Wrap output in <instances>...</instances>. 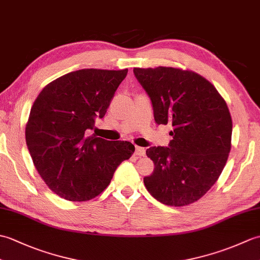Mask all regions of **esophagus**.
Masks as SVG:
<instances>
[{
    "label": "esophagus",
    "mask_w": 260,
    "mask_h": 260,
    "mask_svg": "<svg viewBox=\"0 0 260 260\" xmlns=\"http://www.w3.org/2000/svg\"><path fill=\"white\" fill-rule=\"evenodd\" d=\"M135 154L139 156H144L145 155V148L141 146H135Z\"/></svg>",
    "instance_id": "esophagus-1"
}]
</instances>
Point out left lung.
I'll list each match as a JSON object with an SVG mask.
<instances>
[{"label": "left lung", "mask_w": 260, "mask_h": 260, "mask_svg": "<svg viewBox=\"0 0 260 260\" xmlns=\"http://www.w3.org/2000/svg\"><path fill=\"white\" fill-rule=\"evenodd\" d=\"M158 125L172 124L170 147L147 148L155 168L144 178L153 198L171 207L198 201L219 179L231 150L233 119L204 77L173 67L134 68Z\"/></svg>", "instance_id": "obj_1"}]
</instances>
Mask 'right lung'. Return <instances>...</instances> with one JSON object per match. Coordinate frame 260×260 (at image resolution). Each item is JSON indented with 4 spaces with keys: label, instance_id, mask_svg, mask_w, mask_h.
I'll list each match as a JSON object with an SVG mask.
<instances>
[{
    "label": "right lung",
    "instance_id": "obj_1",
    "mask_svg": "<svg viewBox=\"0 0 260 260\" xmlns=\"http://www.w3.org/2000/svg\"><path fill=\"white\" fill-rule=\"evenodd\" d=\"M128 69H81L48 84L32 105L25 141L33 164L49 189L82 202L106 189L118 165L135 147L87 136L103 118Z\"/></svg>",
    "mask_w": 260,
    "mask_h": 260
}]
</instances>
